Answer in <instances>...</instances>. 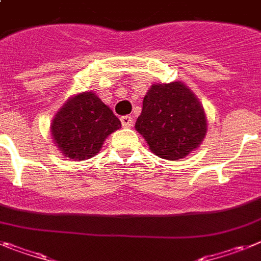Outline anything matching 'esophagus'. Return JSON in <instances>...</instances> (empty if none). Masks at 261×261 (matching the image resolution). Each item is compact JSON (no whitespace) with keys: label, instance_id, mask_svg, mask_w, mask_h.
<instances>
[{"label":"esophagus","instance_id":"34e87169","mask_svg":"<svg viewBox=\"0 0 261 261\" xmlns=\"http://www.w3.org/2000/svg\"><path fill=\"white\" fill-rule=\"evenodd\" d=\"M120 122H122V126L123 127H131L133 123H134L133 117H130V115H123V117H120Z\"/></svg>","mask_w":261,"mask_h":261}]
</instances>
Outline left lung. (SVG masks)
<instances>
[{"label":"left lung","instance_id":"8db88e82","mask_svg":"<svg viewBox=\"0 0 261 261\" xmlns=\"http://www.w3.org/2000/svg\"><path fill=\"white\" fill-rule=\"evenodd\" d=\"M135 128L159 158L179 161L199 147L207 131L203 107L181 82L152 85Z\"/></svg>","mask_w":261,"mask_h":261}]
</instances>
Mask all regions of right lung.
Wrapping results in <instances>:
<instances>
[{
    "instance_id": "1",
    "label": "right lung",
    "mask_w": 261,
    "mask_h": 261,
    "mask_svg": "<svg viewBox=\"0 0 261 261\" xmlns=\"http://www.w3.org/2000/svg\"><path fill=\"white\" fill-rule=\"evenodd\" d=\"M120 120L94 93H81L57 113L51 124L54 142L67 158L83 161L98 154Z\"/></svg>"
}]
</instances>
